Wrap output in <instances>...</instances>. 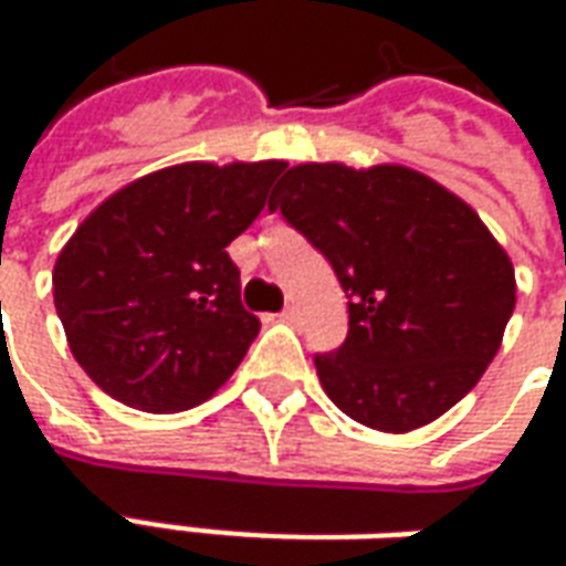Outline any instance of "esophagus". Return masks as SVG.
<instances>
[{
    "label": "esophagus",
    "mask_w": 566,
    "mask_h": 566,
    "mask_svg": "<svg viewBox=\"0 0 566 566\" xmlns=\"http://www.w3.org/2000/svg\"><path fill=\"white\" fill-rule=\"evenodd\" d=\"M279 318H282L284 324H296V318H300V315H296V308H294V306H284V308H282V315H279Z\"/></svg>",
    "instance_id": "esophagus-1"
}]
</instances>
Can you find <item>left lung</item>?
Instances as JSON below:
<instances>
[{
    "label": "left lung",
    "instance_id": "1",
    "mask_svg": "<svg viewBox=\"0 0 566 566\" xmlns=\"http://www.w3.org/2000/svg\"><path fill=\"white\" fill-rule=\"evenodd\" d=\"M270 209L318 248L348 294V336L318 352L345 416L406 433L449 412L494 360L515 272L463 199L406 166L287 169Z\"/></svg>",
    "mask_w": 566,
    "mask_h": 566
}]
</instances>
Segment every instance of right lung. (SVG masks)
<instances>
[{"label": "right lung", "instance_id": "1", "mask_svg": "<svg viewBox=\"0 0 566 566\" xmlns=\"http://www.w3.org/2000/svg\"><path fill=\"white\" fill-rule=\"evenodd\" d=\"M282 160L181 163L133 181L81 223L54 306L84 373L124 406L169 416L221 388L260 321L227 245L254 223Z\"/></svg>", "mask_w": 566, "mask_h": 566}]
</instances>
